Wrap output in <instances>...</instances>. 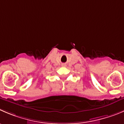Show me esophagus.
<instances>
[{"label":"esophagus","instance_id":"obj_1","mask_svg":"<svg viewBox=\"0 0 124 124\" xmlns=\"http://www.w3.org/2000/svg\"><path fill=\"white\" fill-rule=\"evenodd\" d=\"M66 66V64H62V66Z\"/></svg>","mask_w":124,"mask_h":124}]
</instances>
